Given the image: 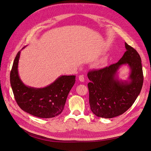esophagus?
Wrapping results in <instances>:
<instances>
[{
  "instance_id": "esophagus-1",
  "label": "esophagus",
  "mask_w": 151,
  "mask_h": 151,
  "mask_svg": "<svg viewBox=\"0 0 151 151\" xmlns=\"http://www.w3.org/2000/svg\"><path fill=\"white\" fill-rule=\"evenodd\" d=\"M78 80H79L81 82H84V81H85V78H84L83 76L81 75V76H78Z\"/></svg>"
}]
</instances>
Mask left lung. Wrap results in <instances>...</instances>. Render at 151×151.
Segmentation results:
<instances>
[{
	"label": "left lung",
	"instance_id": "left-lung-1",
	"mask_svg": "<svg viewBox=\"0 0 151 151\" xmlns=\"http://www.w3.org/2000/svg\"><path fill=\"white\" fill-rule=\"evenodd\" d=\"M127 51L120 60L108 67L90 70L88 77L89 103L95 116L111 119L124 114L133 105L143 83L141 59L136 50L125 44ZM128 64L131 73L129 81H120L115 77L118 69Z\"/></svg>",
	"mask_w": 151,
	"mask_h": 151
}]
</instances>
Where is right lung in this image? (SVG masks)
Instances as JSON below:
<instances>
[{"label": "right lung", "instance_id": "obj_1", "mask_svg": "<svg viewBox=\"0 0 151 151\" xmlns=\"http://www.w3.org/2000/svg\"><path fill=\"white\" fill-rule=\"evenodd\" d=\"M19 55L20 51L13 61L10 73V84L18 105L24 111L37 117L47 119L58 116L76 82V76H61L44 88L27 87L18 75Z\"/></svg>", "mask_w": 151, "mask_h": 151}]
</instances>
